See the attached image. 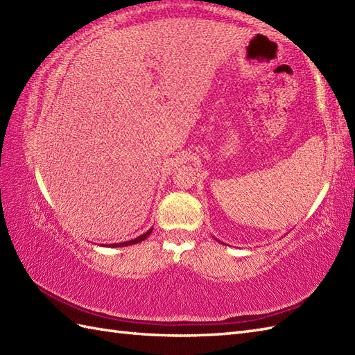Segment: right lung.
I'll return each mask as SVG.
<instances>
[{
  "instance_id": "obj_1",
  "label": "right lung",
  "mask_w": 355,
  "mask_h": 355,
  "mask_svg": "<svg viewBox=\"0 0 355 355\" xmlns=\"http://www.w3.org/2000/svg\"><path fill=\"white\" fill-rule=\"evenodd\" d=\"M150 232H153V229L150 230H148L146 233H143L141 236H139V238H135V239H131V241H126V243H120V244H112V247H125V245H132V244H137V243H141L143 239H146L149 235H150Z\"/></svg>"
}]
</instances>
